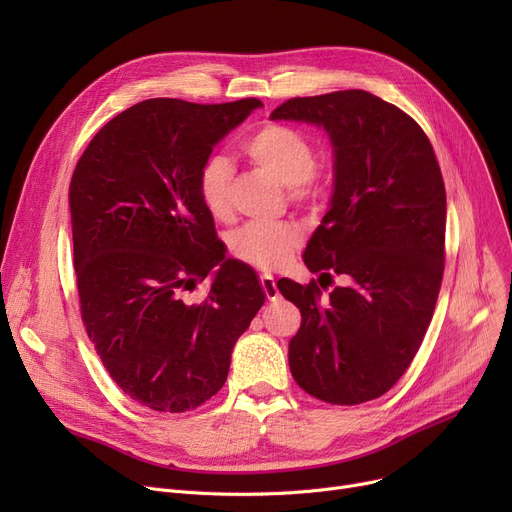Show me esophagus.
I'll use <instances>...</instances> for the list:
<instances>
[{"mask_svg": "<svg viewBox=\"0 0 512 512\" xmlns=\"http://www.w3.org/2000/svg\"><path fill=\"white\" fill-rule=\"evenodd\" d=\"M261 286H263L265 297L270 301H274L278 297V288H276V282L272 276H261Z\"/></svg>", "mask_w": 512, "mask_h": 512, "instance_id": "esophagus-1", "label": "esophagus"}]
</instances>
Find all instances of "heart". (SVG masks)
Here are the masks:
<instances>
[{"label":"heart","mask_w":512,"mask_h":512,"mask_svg":"<svg viewBox=\"0 0 512 512\" xmlns=\"http://www.w3.org/2000/svg\"><path fill=\"white\" fill-rule=\"evenodd\" d=\"M255 166L272 174L290 188L299 203L321 195V176L315 172V149L303 132L284 124H265L242 145ZM232 168L226 157L213 155L199 170L197 191L203 207L215 220L230 218ZM303 234L290 222L247 224L230 234V253L259 270L272 272L284 267L301 247Z\"/></svg>","instance_id":"b5f03b06"}]
</instances>
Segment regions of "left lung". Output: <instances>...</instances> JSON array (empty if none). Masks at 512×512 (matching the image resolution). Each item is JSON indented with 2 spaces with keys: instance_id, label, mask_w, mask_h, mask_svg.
Returning a JSON list of instances; mask_svg holds the SVG:
<instances>
[{
  "instance_id": "obj_1",
  "label": "left lung",
  "mask_w": 512,
  "mask_h": 512,
  "mask_svg": "<svg viewBox=\"0 0 512 512\" xmlns=\"http://www.w3.org/2000/svg\"><path fill=\"white\" fill-rule=\"evenodd\" d=\"M272 120L321 126L334 149L330 209L303 253L309 272L345 284L280 280L301 309L292 378L332 405L386 394L432 321L444 274L446 191L432 143L396 105L361 89L294 97Z\"/></svg>"
}]
</instances>
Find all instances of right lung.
Listing matches in <instances>:
<instances>
[{"label":"right lung","mask_w":512,"mask_h":512,"mask_svg":"<svg viewBox=\"0 0 512 512\" xmlns=\"http://www.w3.org/2000/svg\"><path fill=\"white\" fill-rule=\"evenodd\" d=\"M261 105L141 101L95 134L72 174L80 313L110 378L147 409L184 413L218 394L265 303L251 267L226 259L197 191L213 147ZM209 273L208 299L184 304Z\"/></svg>","instance_id":"obj_1"}]
</instances>
